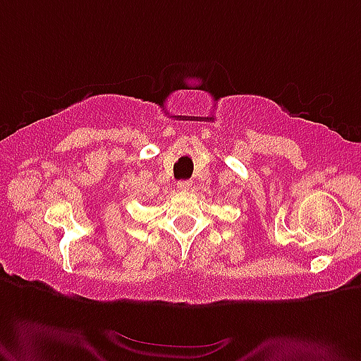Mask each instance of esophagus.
<instances>
[{
	"mask_svg": "<svg viewBox=\"0 0 361 361\" xmlns=\"http://www.w3.org/2000/svg\"><path fill=\"white\" fill-rule=\"evenodd\" d=\"M180 192H188L190 188H192V181L190 180H183V181H178V186H176Z\"/></svg>",
	"mask_w": 361,
	"mask_h": 361,
	"instance_id": "obj_1",
	"label": "esophagus"
}]
</instances>
